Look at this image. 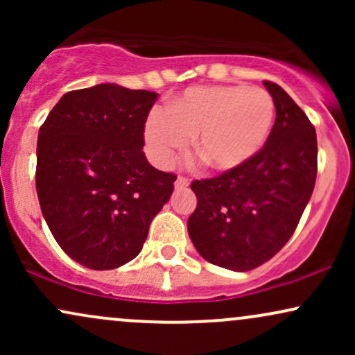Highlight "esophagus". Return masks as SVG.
Returning a JSON list of instances; mask_svg holds the SVG:
<instances>
[{"mask_svg": "<svg viewBox=\"0 0 355 355\" xmlns=\"http://www.w3.org/2000/svg\"><path fill=\"white\" fill-rule=\"evenodd\" d=\"M189 185H190V180L187 177H178L177 182H175V189L177 190H185Z\"/></svg>", "mask_w": 355, "mask_h": 355, "instance_id": "obj_1", "label": "esophagus"}]
</instances>
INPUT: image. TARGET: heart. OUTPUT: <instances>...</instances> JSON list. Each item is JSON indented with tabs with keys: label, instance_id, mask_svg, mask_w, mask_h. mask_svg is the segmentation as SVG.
<instances>
[{
	"label": "heart",
	"instance_id": "heart-1",
	"mask_svg": "<svg viewBox=\"0 0 355 355\" xmlns=\"http://www.w3.org/2000/svg\"><path fill=\"white\" fill-rule=\"evenodd\" d=\"M275 105L262 88L202 87L172 100L166 113L148 118L145 137L155 157L170 164L195 139L203 164L217 172L243 166L262 150L274 125Z\"/></svg>",
	"mask_w": 355,
	"mask_h": 355
}]
</instances>
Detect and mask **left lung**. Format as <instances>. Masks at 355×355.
Returning <instances> with one entry per match:
<instances>
[{"mask_svg": "<svg viewBox=\"0 0 355 355\" xmlns=\"http://www.w3.org/2000/svg\"><path fill=\"white\" fill-rule=\"evenodd\" d=\"M263 85L275 123L262 150L237 170L190 185L197 195L191 242L207 262L235 272L262 266L288 242L317 177L315 128L279 85Z\"/></svg>", "mask_w": 355, "mask_h": 355, "instance_id": "8db88e82", "label": "left lung"}]
</instances>
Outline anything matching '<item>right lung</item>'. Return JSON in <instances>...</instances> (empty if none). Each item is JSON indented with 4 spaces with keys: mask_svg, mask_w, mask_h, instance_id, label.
I'll return each mask as SVG.
<instances>
[{
    "mask_svg": "<svg viewBox=\"0 0 355 355\" xmlns=\"http://www.w3.org/2000/svg\"><path fill=\"white\" fill-rule=\"evenodd\" d=\"M158 93L115 83L61 96L38 133L36 191L64 254L110 270L140 254L177 175L144 153L145 121Z\"/></svg>",
    "mask_w": 355,
    "mask_h": 355,
    "instance_id": "right-lung-1",
    "label": "right lung"
}]
</instances>
